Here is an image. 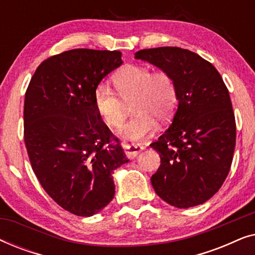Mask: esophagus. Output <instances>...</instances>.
<instances>
[{"mask_svg": "<svg viewBox=\"0 0 255 255\" xmlns=\"http://www.w3.org/2000/svg\"><path fill=\"white\" fill-rule=\"evenodd\" d=\"M123 148L125 151V154H127V156L128 159H133L137 156L139 153H140L142 149H144V147L140 145H135V144H128V142H123Z\"/></svg>", "mask_w": 255, "mask_h": 255, "instance_id": "34e87169", "label": "esophagus"}]
</instances>
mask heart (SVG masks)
<instances>
[{
  "label": "heart",
  "mask_w": 255,
  "mask_h": 255,
  "mask_svg": "<svg viewBox=\"0 0 255 255\" xmlns=\"http://www.w3.org/2000/svg\"><path fill=\"white\" fill-rule=\"evenodd\" d=\"M120 96L107 83H100L94 90V106L104 123L109 127L121 124L124 118V102H131L135 114L118 130L122 138L139 141L148 138L156 130L159 118L172 116L176 104V89L173 80L165 72H154L145 66H128L114 78Z\"/></svg>",
  "instance_id": "obj_1"
}]
</instances>
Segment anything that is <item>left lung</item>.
Instances as JSON below:
<instances>
[{"label":"left lung","mask_w":255,"mask_h":255,"mask_svg":"<svg viewBox=\"0 0 255 255\" xmlns=\"http://www.w3.org/2000/svg\"><path fill=\"white\" fill-rule=\"evenodd\" d=\"M147 61L172 78L177 109L172 124L152 142L160 167L151 177L158 196L175 208L200 205L228 176L236 146V121L229 90L210 62L180 47L140 50Z\"/></svg>","instance_id":"left-lung-1"}]
</instances>
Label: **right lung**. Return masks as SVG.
I'll list each match as a JSON object with an SVG mask.
<instances>
[{
	"label": "right lung",
	"instance_id": "add662e5",
	"mask_svg": "<svg viewBox=\"0 0 255 255\" xmlns=\"http://www.w3.org/2000/svg\"><path fill=\"white\" fill-rule=\"evenodd\" d=\"M122 64L120 51L64 52L41 62L25 93L31 166L53 201L76 216L99 214L113 201V174L128 161L94 106V90Z\"/></svg>",
	"mask_w": 255,
	"mask_h": 255
}]
</instances>
